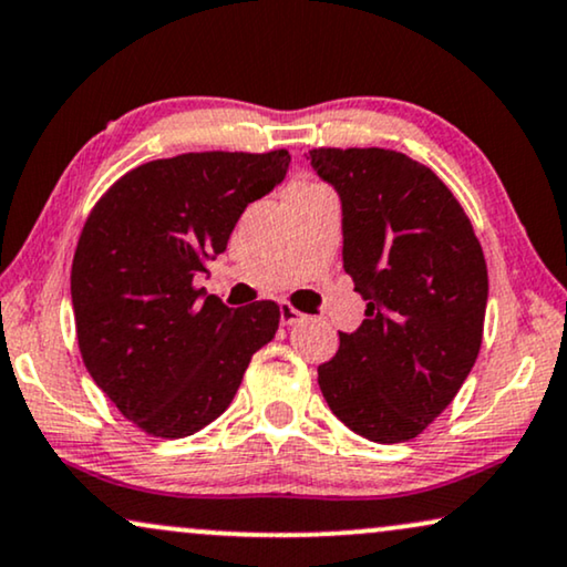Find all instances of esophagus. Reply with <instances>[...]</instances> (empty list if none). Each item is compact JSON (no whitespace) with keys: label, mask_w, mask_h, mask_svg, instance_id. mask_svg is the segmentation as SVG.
Segmentation results:
<instances>
[{"label":"esophagus","mask_w":567,"mask_h":567,"mask_svg":"<svg viewBox=\"0 0 567 567\" xmlns=\"http://www.w3.org/2000/svg\"><path fill=\"white\" fill-rule=\"evenodd\" d=\"M279 321H282V324H298V321H303V313L298 311V308H292L290 303H282L279 306Z\"/></svg>","instance_id":"obj_1"}]
</instances>
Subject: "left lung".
Listing matches in <instances>:
<instances>
[{
    "label": "left lung",
    "mask_w": 567,
    "mask_h": 567,
    "mask_svg": "<svg viewBox=\"0 0 567 567\" xmlns=\"http://www.w3.org/2000/svg\"><path fill=\"white\" fill-rule=\"evenodd\" d=\"M340 196L342 267L367 319L319 367L332 413L371 442H405L453 403L482 348L489 277L474 227L432 169L390 148H313Z\"/></svg>",
    "instance_id": "left-lung-1"
}]
</instances>
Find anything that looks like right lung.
<instances>
[{
  "label": "right lung",
  "mask_w": 567,
  "mask_h": 567,
  "mask_svg": "<svg viewBox=\"0 0 567 567\" xmlns=\"http://www.w3.org/2000/svg\"><path fill=\"white\" fill-rule=\"evenodd\" d=\"M290 154L206 152L141 164L93 206L70 292L99 390L143 432L177 440L227 411L250 355L275 337V300L227 308L193 288Z\"/></svg>",
  "instance_id": "obj_1"
}]
</instances>
